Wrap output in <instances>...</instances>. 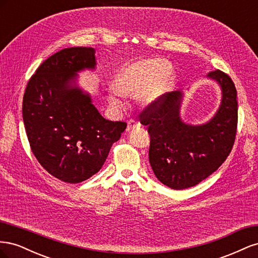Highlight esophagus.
<instances>
[{"label":"esophagus","instance_id":"34e87169","mask_svg":"<svg viewBox=\"0 0 258 258\" xmlns=\"http://www.w3.org/2000/svg\"><path fill=\"white\" fill-rule=\"evenodd\" d=\"M140 126H141V124H140L138 121H136V120H134V119H130V120L128 121L126 131H127V132H130L131 130H134L135 128H139Z\"/></svg>","mask_w":258,"mask_h":258}]
</instances>
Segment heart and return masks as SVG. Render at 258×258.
I'll return each instance as SVG.
<instances>
[{"mask_svg": "<svg viewBox=\"0 0 258 258\" xmlns=\"http://www.w3.org/2000/svg\"><path fill=\"white\" fill-rule=\"evenodd\" d=\"M174 83L172 66L166 59L152 58L131 62L121 67L113 81V89L123 97L138 96L139 103L152 106L169 91ZM108 103L119 107L120 101L108 96Z\"/></svg>", "mask_w": 258, "mask_h": 258, "instance_id": "b5f03b06", "label": "heart"}]
</instances>
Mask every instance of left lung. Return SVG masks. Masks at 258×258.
<instances>
[{"label":"left lung","instance_id":"1","mask_svg":"<svg viewBox=\"0 0 258 258\" xmlns=\"http://www.w3.org/2000/svg\"><path fill=\"white\" fill-rule=\"evenodd\" d=\"M207 79L221 89L215 114L202 123L185 122L181 107L185 92L163 95L157 103L140 115L151 137V167L159 181L172 189L199 184L222 166L235 142L238 122L237 90L230 77L220 70Z\"/></svg>","mask_w":258,"mask_h":258}]
</instances>
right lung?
<instances>
[{
    "mask_svg": "<svg viewBox=\"0 0 258 258\" xmlns=\"http://www.w3.org/2000/svg\"><path fill=\"white\" fill-rule=\"evenodd\" d=\"M96 49H62L38 67L22 102L29 143L37 161L66 183L88 179L102 168L127 123L105 119L79 74L96 71Z\"/></svg>",
    "mask_w": 258,
    "mask_h": 258,
    "instance_id": "obj_1",
    "label": "right lung"
}]
</instances>
